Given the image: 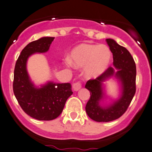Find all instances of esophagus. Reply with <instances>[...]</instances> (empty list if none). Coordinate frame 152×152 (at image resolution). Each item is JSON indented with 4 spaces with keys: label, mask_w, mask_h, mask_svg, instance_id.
Listing matches in <instances>:
<instances>
[{
    "label": "esophagus",
    "mask_w": 152,
    "mask_h": 152,
    "mask_svg": "<svg viewBox=\"0 0 152 152\" xmlns=\"http://www.w3.org/2000/svg\"><path fill=\"white\" fill-rule=\"evenodd\" d=\"M73 88L74 89L75 91H78L81 88V82H79V81H78V82H76L74 83V84H73Z\"/></svg>",
    "instance_id": "obj_1"
}]
</instances>
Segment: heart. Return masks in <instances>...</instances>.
Wrapping results in <instances>:
<instances>
[{"mask_svg": "<svg viewBox=\"0 0 152 152\" xmlns=\"http://www.w3.org/2000/svg\"><path fill=\"white\" fill-rule=\"evenodd\" d=\"M111 52L105 45L81 44L72 50L71 62L67 63L78 68H85L88 78H97L106 71L111 60Z\"/></svg>", "mask_w": 152, "mask_h": 152, "instance_id": "heart-1", "label": "heart"}]
</instances>
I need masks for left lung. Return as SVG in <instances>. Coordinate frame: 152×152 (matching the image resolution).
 Returning a JSON list of instances; mask_svg holds the SVG:
<instances>
[{"mask_svg":"<svg viewBox=\"0 0 152 152\" xmlns=\"http://www.w3.org/2000/svg\"><path fill=\"white\" fill-rule=\"evenodd\" d=\"M105 41L113 54L114 68L110 66L95 79L87 81L85 85L90 92V98L86 105V112L92 120L98 122H111L122 116L127 111L136 90V66L132 55L126 48L118 44L114 40L108 38ZM115 69L118 70L116 72ZM113 75L121 83L122 94L112 104L103 107L99 105L104 94L102 82Z\"/></svg>","mask_w":152,"mask_h":152,"instance_id":"8db88e82","label":"left lung"}]
</instances>
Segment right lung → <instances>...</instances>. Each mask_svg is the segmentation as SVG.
Here are the masks:
<instances>
[{"label":"right lung","instance_id":"add662e5","mask_svg":"<svg viewBox=\"0 0 152 152\" xmlns=\"http://www.w3.org/2000/svg\"><path fill=\"white\" fill-rule=\"evenodd\" d=\"M54 37H43L29 43L21 52L14 68L13 90L21 108L38 120L49 121L60 116L65 102L73 94L70 83H47L38 88L30 81L27 71L28 57L49 50Z\"/></svg>","mask_w":152,"mask_h":152}]
</instances>
